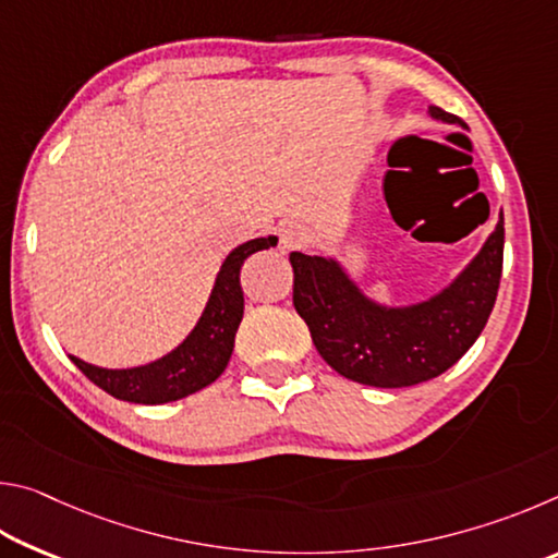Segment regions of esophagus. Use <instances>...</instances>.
I'll return each instance as SVG.
<instances>
[{
	"mask_svg": "<svg viewBox=\"0 0 558 558\" xmlns=\"http://www.w3.org/2000/svg\"><path fill=\"white\" fill-rule=\"evenodd\" d=\"M278 235H280L282 248H300V245H305L310 241V231L298 221L280 223Z\"/></svg>",
	"mask_w": 558,
	"mask_h": 558,
	"instance_id": "34e87169",
	"label": "esophagus"
}]
</instances>
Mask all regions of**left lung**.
<instances>
[{"mask_svg": "<svg viewBox=\"0 0 558 558\" xmlns=\"http://www.w3.org/2000/svg\"><path fill=\"white\" fill-rule=\"evenodd\" d=\"M428 116L468 130L460 118L436 106ZM502 253L505 216L499 211L483 248L446 288L409 305H386L366 295L337 258L295 251L290 253L292 305L307 323L319 356L337 374L379 389H401L450 369L475 344L495 307Z\"/></svg>", "mask_w": 558, "mask_h": 558, "instance_id": "left-lung-1", "label": "left lung"}]
</instances>
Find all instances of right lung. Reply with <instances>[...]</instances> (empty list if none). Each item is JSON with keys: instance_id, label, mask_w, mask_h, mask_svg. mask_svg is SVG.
I'll use <instances>...</instances> for the list:
<instances>
[{"instance_id": "obj_1", "label": "right lung", "mask_w": 558, "mask_h": 558, "mask_svg": "<svg viewBox=\"0 0 558 558\" xmlns=\"http://www.w3.org/2000/svg\"><path fill=\"white\" fill-rule=\"evenodd\" d=\"M276 243V235H268V239H253L235 245L221 263L202 317L196 319L192 332L182 339V344H177L169 354L143 366H130V369H106V366L88 364L69 354L71 362L93 384L120 401L159 405L202 391L204 386L219 379L233 352L235 332L243 319V260Z\"/></svg>"}]
</instances>
